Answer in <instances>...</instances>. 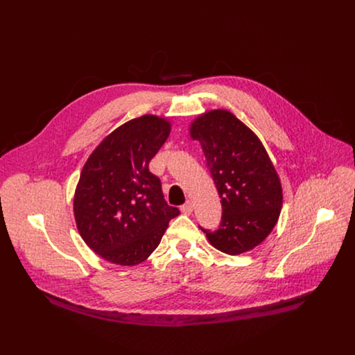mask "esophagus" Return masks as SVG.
I'll list each match as a JSON object with an SVG mask.
<instances>
[{
    "label": "esophagus",
    "instance_id": "1",
    "mask_svg": "<svg viewBox=\"0 0 355 355\" xmlns=\"http://www.w3.org/2000/svg\"><path fill=\"white\" fill-rule=\"evenodd\" d=\"M192 209H193V207H192V202H191V200H187L185 204L181 207V211H182V214H185V215H189V214L192 212Z\"/></svg>",
    "mask_w": 355,
    "mask_h": 355
}]
</instances>
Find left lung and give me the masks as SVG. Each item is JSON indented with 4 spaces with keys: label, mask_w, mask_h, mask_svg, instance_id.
I'll list each match as a JSON object with an SVG mask.
<instances>
[{
    "label": "left lung",
    "mask_w": 355,
    "mask_h": 355,
    "mask_svg": "<svg viewBox=\"0 0 355 355\" xmlns=\"http://www.w3.org/2000/svg\"><path fill=\"white\" fill-rule=\"evenodd\" d=\"M191 136L204 148L222 204L218 229L200 227L202 232L226 254L254 248L271 233L282 207L281 182L264 146L223 110L200 115L191 126Z\"/></svg>",
    "instance_id": "1"
}]
</instances>
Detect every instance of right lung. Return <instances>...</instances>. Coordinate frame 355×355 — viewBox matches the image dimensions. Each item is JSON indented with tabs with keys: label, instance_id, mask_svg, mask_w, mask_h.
<instances>
[{
	"label": "right lung",
	"instance_id": "right-lung-1",
	"mask_svg": "<svg viewBox=\"0 0 355 355\" xmlns=\"http://www.w3.org/2000/svg\"><path fill=\"white\" fill-rule=\"evenodd\" d=\"M170 123L144 115L115 129L87 160L74 196L78 232L98 256L119 266L144 261L180 215L148 171Z\"/></svg>",
	"mask_w": 355,
	"mask_h": 355
}]
</instances>
